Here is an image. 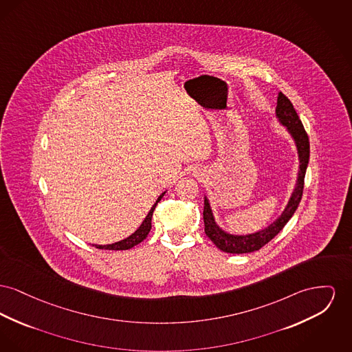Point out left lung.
Returning a JSON list of instances; mask_svg holds the SVG:
<instances>
[{"label": "left lung", "mask_w": 352, "mask_h": 352, "mask_svg": "<svg viewBox=\"0 0 352 352\" xmlns=\"http://www.w3.org/2000/svg\"><path fill=\"white\" fill-rule=\"evenodd\" d=\"M276 117L279 118V121L282 124L289 127V133L294 137L296 146H298V153H299V160H300L298 184H296V187L292 192V197L289 199V205L286 207V210L283 211V214L272 225H270L269 228H265L259 232L246 235V236L230 235V234H226L225 231H222L221 228H218L214 222L212 212L210 210L208 202H207V199H205V208H204L205 232H206L207 236L211 239V242L225 252L245 254V252L256 251V250L263 248L265 245H267L270 241L275 235H278L282 231V228L286 226V223L289 222V218L296 211V208L299 206V202L302 199L303 187H305V175H306V170H307L309 160H310L309 135H307V133L303 127L300 118L298 117L294 106L291 104V101L283 93H279V96H278Z\"/></svg>", "instance_id": "1"}]
</instances>
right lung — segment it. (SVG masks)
I'll return each instance as SVG.
<instances>
[{
	"instance_id": "1",
	"label": "right lung",
	"mask_w": 352,
	"mask_h": 352,
	"mask_svg": "<svg viewBox=\"0 0 352 352\" xmlns=\"http://www.w3.org/2000/svg\"><path fill=\"white\" fill-rule=\"evenodd\" d=\"M164 194H165V192H164ZM164 194L160 195V198H158L157 202L161 201V198L164 197ZM155 206H157V204L151 207V210H150V212L147 214L145 221L142 222L141 228H138L134 234H131L129 238H126V239L121 241V242L113 243V245H104V246L96 245V248H101V250H129V248H131L133 246L141 243V242L145 239L146 236H147L148 231L151 230V217H153V212H154V210H155Z\"/></svg>"
}]
</instances>
